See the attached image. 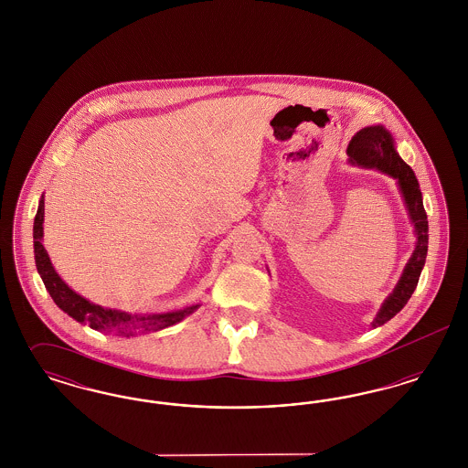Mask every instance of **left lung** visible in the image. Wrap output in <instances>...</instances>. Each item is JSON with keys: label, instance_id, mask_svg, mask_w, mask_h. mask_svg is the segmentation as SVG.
<instances>
[{"label": "left lung", "instance_id": "left-lung-1", "mask_svg": "<svg viewBox=\"0 0 468 468\" xmlns=\"http://www.w3.org/2000/svg\"><path fill=\"white\" fill-rule=\"evenodd\" d=\"M347 154L353 163L367 168H378L384 174L399 180L401 195L405 198L407 210L410 214V219L414 223L416 235H418V244L412 252V258L409 260L407 267L401 273L397 288L384 302L376 321L372 323V326L376 328L384 324L386 321H389L393 315H397L405 307V303L409 302V298L412 296V292L418 286V281L424 267V260H426V252H428V219L424 212L423 197L420 191L418 178L414 176L412 168L399 156V153L395 151L391 134L388 133L382 126H368L357 132L347 147Z\"/></svg>", "mask_w": 468, "mask_h": 468}]
</instances>
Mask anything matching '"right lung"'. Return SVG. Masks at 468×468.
I'll use <instances>...</instances> for the list:
<instances>
[{"mask_svg": "<svg viewBox=\"0 0 468 468\" xmlns=\"http://www.w3.org/2000/svg\"><path fill=\"white\" fill-rule=\"evenodd\" d=\"M44 197L38 203V210L35 216L33 223V245H35V261H37V270L44 281L45 288L56 305L61 311L67 312L75 321L79 323H88L92 330L100 332H112V334L130 335L140 334V332H157L166 326H172L178 321H182L186 315L193 314L198 309V305L187 307L184 311L166 312V314H128L122 311H112V309H103L100 305L90 303L86 298L77 294L75 291L69 290L67 284L61 281V277L56 273L52 268V263L48 260V254L42 245V237H44Z\"/></svg>", "mask_w": 468, "mask_h": 468, "instance_id": "obj_1", "label": "right lung"}]
</instances>
